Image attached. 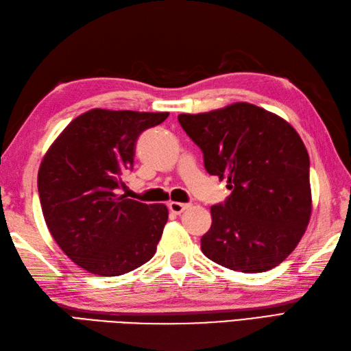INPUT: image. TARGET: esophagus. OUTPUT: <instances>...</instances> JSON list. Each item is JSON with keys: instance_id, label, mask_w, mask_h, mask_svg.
<instances>
[{"instance_id": "1", "label": "esophagus", "mask_w": 351, "mask_h": 351, "mask_svg": "<svg viewBox=\"0 0 351 351\" xmlns=\"http://www.w3.org/2000/svg\"><path fill=\"white\" fill-rule=\"evenodd\" d=\"M189 207H191V204H183V202H169L168 204L169 211L174 213V215H182V213Z\"/></svg>"}]
</instances>
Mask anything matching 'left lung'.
Segmentation results:
<instances>
[{"label": "left lung", "instance_id": "1", "mask_svg": "<svg viewBox=\"0 0 351 351\" xmlns=\"http://www.w3.org/2000/svg\"><path fill=\"white\" fill-rule=\"evenodd\" d=\"M211 176L232 191L211 207L201 250L221 267L263 272L295 250L311 216L310 158L285 119L249 102L178 114Z\"/></svg>", "mask_w": 351, "mask_h": 351}]
</instances>
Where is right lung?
Returning a JSON list of instances; mask_svg holds the SVG:
<instances>
[{
    "mask_svg": "<svg viewBox=\"0 0 351 351\" xmlns=\"http://www.w3.org/2000/svg\"><path fill=\"white\" fill-rule=\"evenodd\" d=\"M168 114L89 110L43 158L37 184L46 225L68 258L90 274H126L156 252L168 208L117 191L132 169L136 138Z\"/></svg>",
    "mask_w": 351,
    "mask_h": 351,
    "instance_id": "1",
    "label": "right lung"
}]
</instances>
